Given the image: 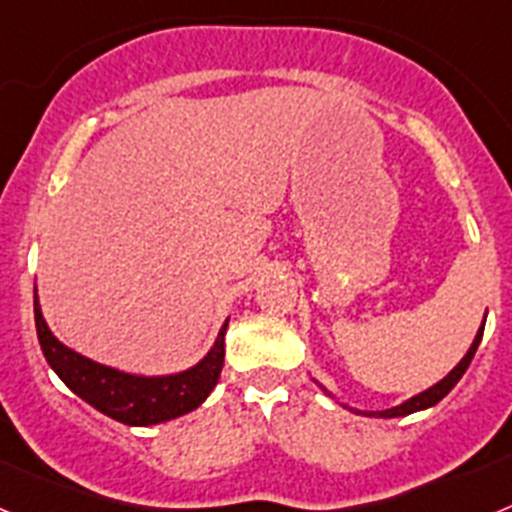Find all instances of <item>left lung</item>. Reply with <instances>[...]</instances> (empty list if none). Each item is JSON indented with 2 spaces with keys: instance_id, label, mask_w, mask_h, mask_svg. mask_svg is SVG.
I'll list each match as a JSON object with an SVG mask.
<instances>
[{
  "instance_id": "1",
  "label": "left lung",
  "mask_w": 512,
  "mask_h": 512,
  "mask_svg": "<svg viewBox=\"0 0 512 512\" xmlns=\"http://www.w3.org/2000/svg\"><path fill=\"white\" fill-rule=\"evenodd\" d=\"M485 320H487V315H485ZM485 320H482V328L477 330V336H474V341H472V346H469L467 356H464V359H461L459 364H456L454 369H451V372L441 379V382H436V384H433V387H428V390H425V392H420V395L410 397V400H405V402H402V405H395V408H390V410H379V413H364V410H354V408H348V405H346V408L354 410V413L369 415V418H402V415H410V413H418V410L433 408L436 402H441L443 397H446L451 390H454L456 382H459V379L464 377V372H467L469 364H472L474 354H477L479 341H482V333H485ZM323 392H325V395H330V392L325 390V387H323Z\"/></svg>"
}]
</instances>
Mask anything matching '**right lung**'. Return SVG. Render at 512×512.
I'll return each mask as SVG.
<instances>
[{
  "mask_svg": "<svg viewBox=\"0 0 512 512\" xmlns=\"http://www.w3.org/2000/svg\"><path fill=\"white\" fill-rule=\"evenodd\" d=\"M35 328H38L45 361L74 395L117 423L156 425L192 413L207 400L223 372L228 320L200 364H194L187 372L166 374V377H140V374L120 372L63 346L45 323L38 295H35Z\"/></svg>",
  "mask_w": 512,
  "mask_h": 512,
  "instance_id": "add662e5",
  "label": "right lung"
}]
</instances>
